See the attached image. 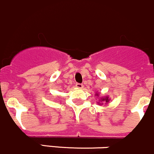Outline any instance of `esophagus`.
<instances>
[{
  "label": "esophagus",
  "mask_w": 154,
  "mask_h": 154,
  "mask_svg": "<svg viewBox=\"0 0 154 154\" xmlns=\"http://www.w3.org/2000/svg\"><path fill=\"white\" fill-rule=\"evenodd\" d=\"M76 87H77V88H83V85L82 84H80V83H76Z\"/></svg>",
  "instance_id": "1"
}]
</instances>
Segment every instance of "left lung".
<instances>
[{"label": "left lung", "mask_w": 154, "mask_h": 154, "mask_svg": "<svg viewBox=\"0 0 154 154\" xmlns=\"http://www.w3.org/2000/svg\"><path fill=\"white\" fill-rule=\"evenodd\" d=\"M95 96L97 97L99 99V101L97 102V104H99V105H103V103H105V104L107 105L110 102L109 97H108V96L100 97V94L99 93L95 94Z\"/></svg>", "instance_id": "left-lung-1"}]
</instances>
